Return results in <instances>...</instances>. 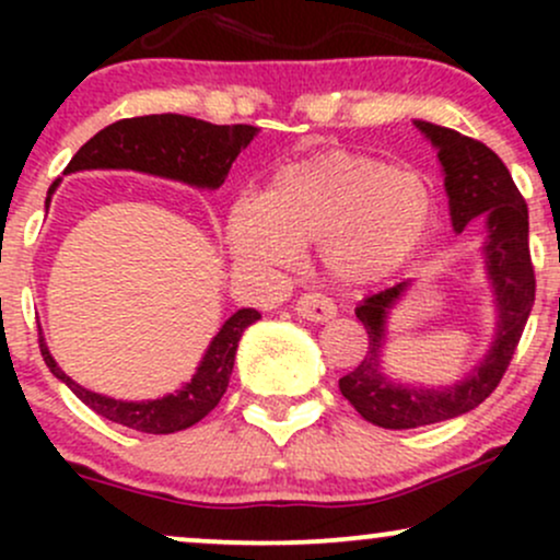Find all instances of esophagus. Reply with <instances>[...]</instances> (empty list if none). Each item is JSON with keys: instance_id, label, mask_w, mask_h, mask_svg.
<instances>
[{"instance_id": "esophagus-1", "label": "esophagus", "mask_w": 560, "mask_h": 560, "mask_svg": "<svg viewBox=\"0 0 560 560\" xmlns=\"http://www.w3.org/2000/svg\"><path fill=\"white\" fill-rule=\"evenodd\" d=\"M294 313H298L300 318L316 320V324H320V320H329L334 313H337V307H334V302L326 298V294L305 292L294 300Z\"/></svg>"}]
</instances>
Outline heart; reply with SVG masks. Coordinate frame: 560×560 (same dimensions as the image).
Listing matches in <instances>:
<instances>
[{
	"label": "heart",
	"mask_w": 560,
	"mask_h": 560,
	"mask_svg": "<svg viewBox=\"0 0 560 560\" xmlns=\"http://www.w3.org/2000/svg\"><path fill=\"white\" fill-rule=\"evenodd\" d=\"M432 218L434 195L419 173L329 150L276 171L262 197L236 199L226 242L249 268H292L300 247L320 244L334 279L371 284L419 249Z\"/></svg>",
	"instance_id": "1"
}]
</instances>
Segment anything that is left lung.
Masks as SVG:
<instances>
[{
    "label": "left lung",
    "instance_id": "obj_1",
    "mask_svg": "<svg viewBox=\"0 0 560 560\" xmlns=\"http://www.w3.org/2000/svg\"><path fill=\"white\" fill-rule=\"evenodd\" d=\"M416 126L440 150L455 231H464L474 218H487L485 258L498 294L500 324L490 355L466 382L450 389L400 387L378 374V352L384 345L387 311L405 292L408 281L371 294L355 311L369 334V347L358 369L339 378V392L365 421L382 429H419L464 416L485 402L511 365L526 318L535 305L537 289L529 255V210L503 160L487 144L453 128L423 124V120H416Z\"/></svg>",
    "mask_w": 560,
    "mask_h": 560
}]
</instances>
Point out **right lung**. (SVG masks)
I'll use <instances>...</instances> for the list:
<instances>
[{"label":"right lung","mask_w":560,"mask_h":560,"mask_svg":"<svg viewBox=\"0 0 560 560\" xmlns=\"http://www.w3.org/2000/svg\"><path fill=\"white\" fill-rule=\"evenodd\" d=\"M255 133H258L255 126H215L208 124V120H197L189 118V115L176 113L124 118L118 124L102 128L100 133H94L75 152L66 173L89 168H131L152 173V176L176 178V182L191 186L218 189L223 184V178L229 176L231 163L253 141ZM55 186L57 182L49 186V195L55 191ZM258 318L260 313L253 311V307L236 311L221 326L213 342H210L195 378L184 389H178L176 395L163 397V400L124 402L105 395H96V392L79 387L55 363L47 345H44V337H38V350H42V358L49 365V371L60 382H66L70 392L83 405H89L96 416L133 429V432L173 434L195 427L197 421H202L221 402L223 392L229 389L231 369H234L236 345H240L242 331Z\"/></svg>","instance_id":"1"}]
</instances>
